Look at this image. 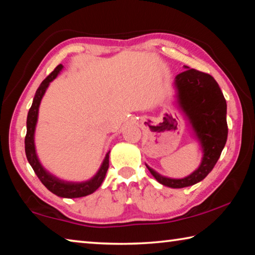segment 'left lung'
Wrapping results in <instances>:
<instances>
[{
	"mask_svg": "<svg viewBox=\"0 0 255 255\" xmlns=\"http://www.w3.org/2000/svg\"><path fill=\"white\" fill-rule=\"evenodd\" d=\"M185 70L174 79V103L188 120L192 136L200 145L202 157L200 165L182 179L161 175L146 164L158 183L180 189L204 180L214 169L227 140V105L221 88L214 77L193 68Z\"/></svg>",
	"mask_w": 255,
	"mask_h": 255,
	"instance_id": "obj_1",
	"label": "left lung"
}]
</instances>
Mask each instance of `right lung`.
<instances>
[{
	"mask_svg": "<svg viewBox=\"0 0 255 255\" xmlns=\"http://www.w3.org/2000/svg\"><path fill=\"white\" fill-rule=\"evenodd\" d=\"M64 66L62 64L55 68L46 79L42 81V83L37 89L36 94H34L31 108L28 112L27 117V135L24 139V149L27 159L30 165L34 171V173L38 176V179L41 181V183L53 192L54 195L62 197V198H81L85 197L93 193L102 184L103 180L106 178L107 171L109 169V154L110 150L106 154L105 159H103L100 169L94 174L91 179L86 181H81V182H74V181H65L57 178V176L51 174L49 171H47L42 164L40 163L39 158L36 153V146H34V131H36V126L38 123V114H39V107L42 98L48 89L49 84L53 82L56 77L58 76L60 72L63 71Z\"/></svg>",
	"mask_w": 255,
	"mask_h": 255,
	"instance_id": "add662e5",
	"label": "right lung"
}]
</instances>
